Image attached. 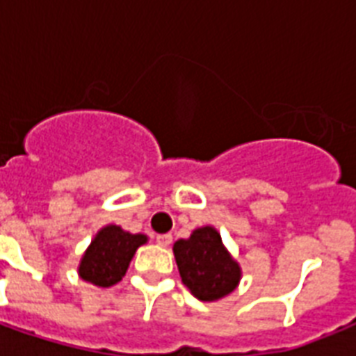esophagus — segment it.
Masks as SVG:
<instances>
[{
	"mask_svg": "<svg viewBox=\"0 0 356 356\" xmlns=\"http://www.w3.org/2000/svg\"><path fill=\"white\" fill-rule=\"evenodd\" d=\"M172 234H159V236H156V243H159V245H162V248H168V245H170V243H172Z\"/></svg>",
	"mask_w": 356,
	"mask_h": 356,
	"instance_id": "obj_1",
	"label": "esophagus"
}]
</instances>
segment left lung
<instances>
[{
    "label": "left lung",
    "mask_w": 356,
    "mask_h": 356,
    "mask_svg": "<svg viewBox=\"0 0 356 356\" xmlns=\"http://www.w3.org/2000/svg\"><path fill=\"white\" fill-rule=\"evenodd\" d=\"M183 284L201 301H218L233 292L242 270L231 257L216 229H195L186 240L173 243Z\"/></svg>",
    "instance_id": "obj_1"
}]
</instances>
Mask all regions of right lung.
I'll list each match as a JSON object with an SVG mask.
<instances>
[{
	"label": "right lung",
	"mask_w": 356,
	"mask_h": 356,
	"mask_svg": "<svg viewBox=\"0 0 356 356\" xmlns=\"http://www.w3.org/2000/svg\"><path fill=\"white\" fill-rule=\"evenodd\" d=\"M147 242L145 234H131L118 225L97 231L79 262V277L96 286L108 288L122 281L134 251Z\"/></svg>",
	"instance_id": "1"
}]
</instances>
